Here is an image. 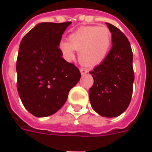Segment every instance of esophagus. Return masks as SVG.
<instances>
[{
  "label": "esophagus",
  "instance_id": "1",
  "mask_svg": "<svg viewBox=\"0 0 152 152\" xmlns=\"http://www.w3.org/2000/svg\"><path fill=\"white\" fill-rule=\"evenodd\" d=\"M80 71L81 75H85V74H86V73L88 72V70L86 69V68H80Z\"/></svg>",
  "mask_w": 152,
  "mask_h": 152
}]
</instances>
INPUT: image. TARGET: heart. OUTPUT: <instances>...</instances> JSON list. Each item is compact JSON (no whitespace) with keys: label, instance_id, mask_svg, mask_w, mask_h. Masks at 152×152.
Listing matches in <instances>:
<instances>
[{"label":"heart","instance_id":"1","mask_svg":"<svg viewBox=\"0 0 152 152\" xmlns=\"http://www.w3.org/2000/svg\"><path fill=\"white\" fill-rule=\"evenodd\" d=\"M112 42V32L107 26H84L73 31L68 41H60L58 47L66 59L72 60L74 50H76L79 51L80 63L84 66H94L105 60Z\"/></svg>","mask_w":152,"mask_h":152}]
</instances>
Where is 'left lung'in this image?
I'll return each mask as SVG.
<instances>
[{
  "label": "left lung",
  "instance_id": "8db88e82",
  "mask_svg": "<svg viewBox=\"0 0 152 152\" xmlns=\"http://www.w3.org/2000/svg\"><path fill=\"white\" fill-rule=\"evenodd\" d=\"M112 47L105 60L90 72L94 85L89 89L93 109L104 117L118 116L128 108L133 94L134 72L130 43L122 31L107 23Z\"/></svg>",
  "mask_w": 152,
  "mask_h": 152
}]
</instances>
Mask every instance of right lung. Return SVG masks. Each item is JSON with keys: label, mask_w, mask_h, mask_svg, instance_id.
I'll use <instances>...</instances> for the list:
<instances>
[{"label": "right lung", "mask_w": 152, "mask_h": 152, "mask_svg": "<svg viewBox=\"0 0 152 152\" xmlns=\"http://www.w3.org/2000/svg\"><path fill=\"white\" fill-rule=\"evenodd\" d=\"M72 22L40 23L22 39L16 71L17 89L25 108L37 117L54 114L80 78L79 69L62 58V36Z\"/></svg>", "instance_id": "add662e5"}]
</instances>
